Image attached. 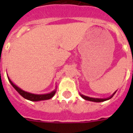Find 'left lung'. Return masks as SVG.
<instances>
[{
	"mask_svg": "<svg viewBox=\"0 0 133 133\" xmlns=\"http://www.w3.org/2000/svg\"><path fill=\"white\" fill-rule=\"evenodd\" d=\"M116 92H117V91H115V92H114V93L112 94V95H111L110 97H108V98H92V97H87V96H85V95H83L81 93H80V95H81L82 98H84V99H85V100H87V101H92V102H96V103H101V102H104V101H107V100H109L110 98H112V97L114 96V95L116 93Z\"/></svg>",
	"mask_w": 133,
	"mask_h": 133,
	"instance_id": "1",
	"label": "left lung"
}]
</instances>
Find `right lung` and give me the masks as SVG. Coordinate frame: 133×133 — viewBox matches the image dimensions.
<instances>
[{
	"mask_svg": "<svg viewBox=\"0 0 133 133\" xmlns=\"http://www.w3.org/2000/svg\"><path fill=\"white\" fill-rule=\"evenodd\" d=\"M8 79H9V82L11 84V85L14 87V89L20 94V95L23 97V98H26L27 100H29L30 101H44V100H49L53 97L55 94L56 93V87L54 90H52V92H50V93L46 94H43V95H37V94H33L30 93V92H26L24 90H22L21 88L14 84L11 81V80L9 78V76H8Z\"/></svg>",
	"mask_w": 133,
	"mask_h": 133,
	"instance_id": "1",
	"label": "right lung"
}]
</instances>
